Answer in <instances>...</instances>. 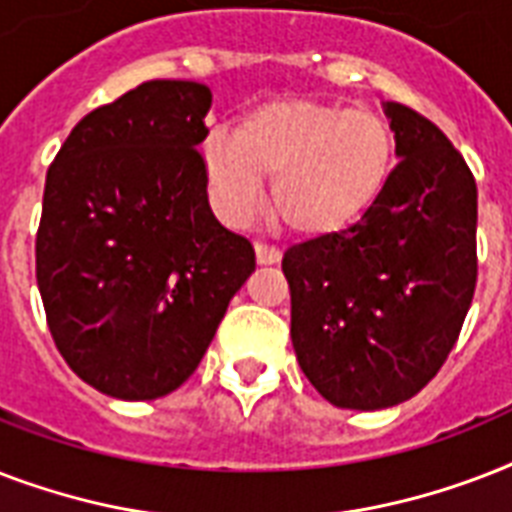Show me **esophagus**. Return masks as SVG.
<instances>
[{"label":"esophagus","mask_w":512,"mask_h":512,"mask_svg":"<svg viewBox=\"0 0 512 512\" xmlns=\"http://www.w3.org/2000/svg\"><path fill=\"white\" fill-rule=\"evenodd\" d=\"M255 255L260 265H276L281 260L279 249L268 247V244H255Z\"/></svg>","instance_id":"esophagus-1"}]
</instances>
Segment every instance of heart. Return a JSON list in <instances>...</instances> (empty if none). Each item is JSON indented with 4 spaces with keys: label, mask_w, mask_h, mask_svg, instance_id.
<instances>
[{
    "label": "heart",
    "mask_w": 512,
    "mask_h": 512,
    "mask_svg": "<svg viewBox=\"0 0 512 512\" xmlns=\"http://www.w3.org/2000/svg\"><path fill=\"white\" fill-rule=\"evenodd\" d=\"M396 138L374 111L313 98L260 103L204 146L217 212L244 225L273 175V215L300 236H335L356 225L388 188Z\"/></svg>",
    "instance_id": "b5f03b06"
}]
</instances>
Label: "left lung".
Listing matches in <instances>:
<instances>
[{"label":"left lung","instance_id":"8db88e82","mask_svg":"<svg viewBox=\"0 0 512 512\" xmlns=\"http://www.w3.org/2000/svg\"><path fill=\"white\" fill-rule=\"evenodd\" d=\"M398 164L369 212L287 249L292 345L340 409L377 412L417 396L460 337L476 292L478 191L436 124L382 103Z\"/></svg>","mask_w":512,"mask_h":512}]
</instances>
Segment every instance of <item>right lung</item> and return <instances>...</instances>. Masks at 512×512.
I'll return each instance as SVG.
<instances>
[{
	"label": "right lung",
	"instance_id": "1",
	"mask_svg": "<svg viewBox=\"0 0 512 512\" xmlns=\"http://www.w3.org/2000/svg\"><path fill=\"white\" fill-rule=\"evenodd\" d=\"M209 106L207 84H140L84 116L47 170L36 284L60 356L106 396L180 388L255 271L209 209Z\"/></svg>",
	"mask_w": 512,
	"mask_h": 512
}]
</instances>
